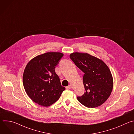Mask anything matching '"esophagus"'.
I'll list each match as a JSON object with an SVG mask.
<instances>
[{"mask_svg": "<svg viewBox=\"0 0 134 134\" xmlns=\"http://www.w3.org/2000/svg\"><path fill=\"white\" fill-rule=\"evenodd\" d=\"M71 87H72V85H69L68 86L66 87L67 89H70V88H71Z\"/></svg>", "mask_w": 134, "mask_h": 134, "instance_id": "obj_1", "label": "esophagus"}]
</instances>
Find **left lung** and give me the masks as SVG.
<instances>
[{
	"instance_id": "obj_1",
	"label": "left lung",
	"mask_w": 134,
	"mask_h": 134,
	"mask_svg": "<svg viewBox=\"0 0 134 134\" xmlns=\"http://www.w3.org/2000/svg\"><path fill=\"white\" fill-rule=\"evenodd\" d=\"M69 56L84 73L85 92L77 97L79 101L88 108L100 106L108 100L113 89V77L109 68L103 60L87 53L75 52Z\"/></svg>"
}]
</instances>
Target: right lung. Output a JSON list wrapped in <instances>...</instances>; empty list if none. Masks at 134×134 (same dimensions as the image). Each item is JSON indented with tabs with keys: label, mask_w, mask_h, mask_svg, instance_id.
<instances>
[{
	"label": "right lung",
	"mask_w": 134,
	"mask_h": 134,
	"mask_svg": "<svg viewBox=\"0 0 134 134\" xmlns=\"http://www.w3.org/2000/svg\"><path fill=\"white\" fill-rule=\"evenodd\" d=\"M63 55L57 52L38 55L25 68L23 75L24 89L29 98L40 105L46 107L52 105L65 90L54 70Z\"/></svg>",
	"instance_id": "right-lung-1"
}]
</instances>
